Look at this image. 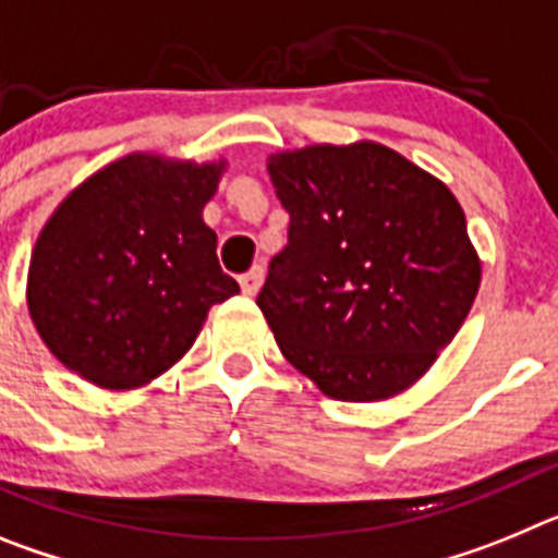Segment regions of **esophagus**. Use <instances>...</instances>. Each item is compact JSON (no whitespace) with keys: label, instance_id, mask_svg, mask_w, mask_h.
<instances>
[{"label":"esophagus","instance_id":"1","mask_svg":"<svg viewBox=\"0 0 558 558\" xmlns=\"http://www.w3.org/2000/svg\"><path fill=\"white\" fill-rule=\"evenodd\" d=\"M263 279H265V270L263 268H254L248 274L240 276V288H243L245 295H256L259 288H263Z\"/></svg>","mask_w":558,"mask_h":558}]
</instances>
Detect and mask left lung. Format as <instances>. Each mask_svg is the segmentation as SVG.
<instances>
[{
  "mask_svg": "<svg viewBox=\"0 0 558 558\" xmlns=\"http://www.w3.org/2000/svg\"><path fill=\"white\" fill-rule=\"evenodd\" d=\"M268 172L290 229L256 304L288 363L343 402L411 388L481 288L456 195L379 142L274 153Z\"/></svg>",
  "mask_w": 558,
  "mask_h": 558,
  "instance_id": "obj_1",
  "label": "left lung"
}]
</instances>
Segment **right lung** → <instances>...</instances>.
<instances>
[{
    "label": "right lung",
    "instance_id": "obj_1",
    "mask_svg": "<svg viewBox=\"0 0 558 558\" xmlns=\"http://www.w3.org/2000/svg\"><path fill=\"white\" fill-rule=\"evenodd\" d=\"M226 161L131 153L69 192L27 270V310L69 372L111 391L147 386L240 293L220 270L204 206Z\"/></svg>",
    "mask_w": 558,
    "mask_h": 558
}]
</instances>
